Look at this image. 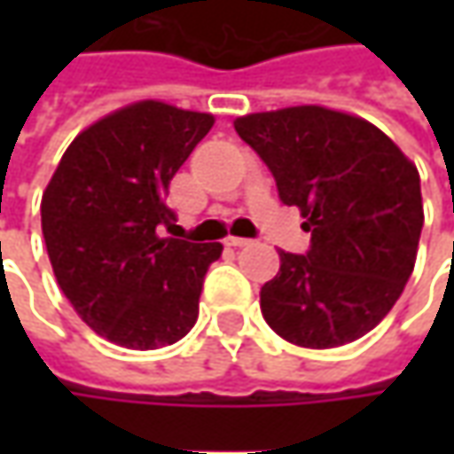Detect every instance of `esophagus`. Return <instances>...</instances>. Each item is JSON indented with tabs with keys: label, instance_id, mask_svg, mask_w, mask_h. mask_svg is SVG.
<instances>
[{
	"label": "esophagus",
	"instance_id": "obj_1",
	"mask_svg": "<svg viewBox=\"0 0 454 454\" xmlns=\"http://www.w3.org/2000/svg\"><path fill=\"white\" fill-rule=\"evenodd\" d=\"M224 242H227V247H247V245H253V239H247V237H227Z\"/></svg>",
	"mask_w": 454,
	"mask_h": 454
}]
</instances>
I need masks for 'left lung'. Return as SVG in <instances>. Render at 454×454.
Here are the masks:
<instances>
[{
  "label": "left lung",
  "instance_id": "1",
  "mask_svg": "<svg viewBox=\"0 0 454 454\" xmlns=\"http://www.w3.org/2000/svg\"><path fill=\"white\" fill-rule=\"evenodd\" d=\"M235 131L310 232L308 253L280 250L260 290L268 325L303 348L361 339L414 270L425 224L417 166L374 123L321 106L242 115Z\"/></svg>",
  "mask_w": 454,
  "mask_h": 454
}]
</instances>
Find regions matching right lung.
<instances>
[{"label":"right lung","instance_id":"1","mask_svg":"<svg viewBox=\"0 0 454 454\" xmlns=\"http://www.w3.org/2000/svg\"><path fill=\"white\" fill-rule=\"evenodd\" d=\"M215 115L141 100L75 136L43 194V235L58 286L98 336L149 351L200 316L219 242L176 237L166 194ZM174 234V238H168Z\"/></svg>","mask_w":454,"mask_h":454}]
</instances>
